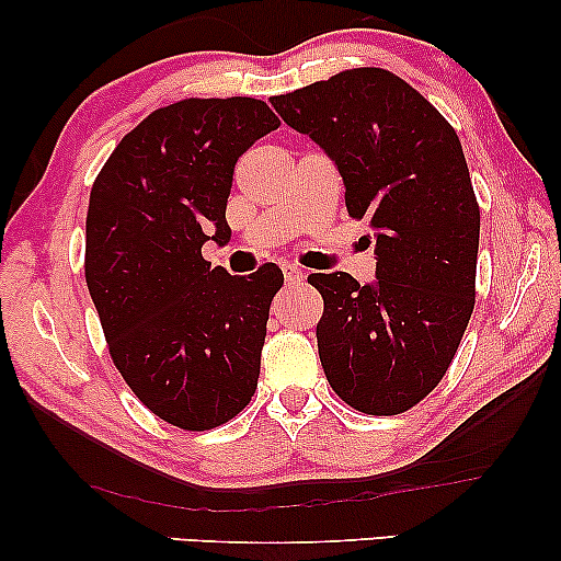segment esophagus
I'll return each instance as SVG.
<instances>
[{"instance_id": "1", "label": "esophagus", "mask_w": 561, "mask_h": 561, "mask_svg": "<svg viewBox=\"0 0 561 561\" xmlns=\"http://www.w3.org/2000/svg\"><path fill=\"white\" fill-rule=\"evenodd\" d=\"M283 278H286V283H298L304 280V271L294 263H283Z\"/></svg>"}]
</instances>
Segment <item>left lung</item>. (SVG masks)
<instances>
[{
    "label": "left lung",
    "instance_id": "8db88e82",
    "mask_svg": "<svg viewBox=\"0 0 561 561\" xmlns=\"http://www.w3.org/2000/svg\"><path fill=\"white\" fill-rule=\"evenodd\" d=\"M309 135L344 183L350 217L367 219L375 280L311 273L329 386L373 416L409 411L444 378L474 306L480 209L449 122L403 79L352 68L271 99Z\"/></svg>",
    "mask_w": 561,
    "mask_h": 561
}]
</instances>
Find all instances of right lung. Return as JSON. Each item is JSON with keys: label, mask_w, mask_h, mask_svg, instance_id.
I'll return each mask as SVG.
<instances>
[{"label": "right lung", "mask_w": 561, "mask_h": 561, "mask_svg": "<svg viewBox=\"0 0 561 561\" xmlns=\"http://www.w3.org/2000/svg\"><path fill=\"white\" fill-rule=\"evenodd\" d=\"M278 125L260 99H183L122 137L91 188L87 286L110 355L156 416L188 432L234 419L257 388L283 273L229 275L202 244L232 240L237 158Z\"/></svg>", "instance_id": "right-lung-1"}]
</instances>
